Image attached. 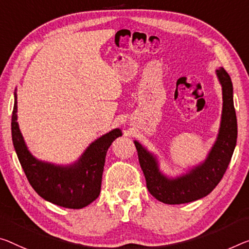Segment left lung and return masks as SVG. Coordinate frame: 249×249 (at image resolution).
<instances>
[{
    "mask_svg": "<svg viewBox=\"0 0 249 249\" xmlns=\"http://www.w3.org/2000/svg\"><path fill=\"white\" fill-rule=\"evenodd\" d=\"M216 73L223 88V113L217 140L204 162L180 177L168 178L159 170L156 157L135 140L149 193L163 204H186L207 196L219 183L231 162L237 141L232 83L224 68L218 69Z\"/></svg>",
    "mask_w": 249,
    "mask_h": 249,
    "instance_id": "8db88e82",
    "label": "left lung"
}]
</instances>
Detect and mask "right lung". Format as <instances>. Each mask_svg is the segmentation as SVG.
Listing matches in <instances>:
<instances>
[{
  "label": "right lung",
  "mask_w": 249,
  "mask_h": 249,
  "mask_svg": "<svg viewBox=\"0 0 249 249\" xmlns=\"http://www.w3.org/2000/svg\"><path fill=\"white\" fill-rule=\"evenodd\" d=\"M17 93L12 112V140L18 161L30 185L43 199L64 208L80 209L90 205L100 195L106 155L114 139L122 136L113 129L93 141L83 155L70 166L40 161L31 155L18 129Z\"/></svg>",
  "instance_id": "obj_1"
}]
</instances>
